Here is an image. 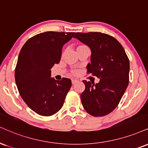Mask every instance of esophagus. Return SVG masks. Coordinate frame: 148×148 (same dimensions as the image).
<instances>
[{"instance_id": "obj_1", "label": "esophagus", "mask_w": 148, "mask_h": 148, "mask_svg": "<svg viewBox=\"0 0 148 148\" xmlns=\"http://www.w3.org/2000/svg\"><path fill=\"white\" fill-rule=\"evenodd\" d=\"M78 81H78L77 79H72V84H75V83H77Z\"/></svg>"}]
</instances>
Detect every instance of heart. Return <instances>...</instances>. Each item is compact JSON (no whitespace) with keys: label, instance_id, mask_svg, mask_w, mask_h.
<instances>
[{"label":"heart","instance_id":"heart-1","mask_svg":"<svg viewBox=\"0 0 148 148\" xmlns=\"http://www.w3.org/2000/svg\"><path fill=\"white\" fill-rule=\"evenodd\" d=\"M72 72H73V74H78V71L77 70H74Z\"/></svg>","mask_w":148,"mask_h":148}]
</instances>
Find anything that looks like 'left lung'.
Here are the masks:
<instances>
[{
	"instance_id": "1",
	"label": "left lung",
	"mask_w": 148,
	"mask_h": 148,
	"mask_svg": "<svg viewBox=\"0 0 148 148\" xmlns=\"http://www.w3.org/2000/svg\"><path fill=\"white\" fill-rule=\"evenodd\" d=\"M74 37L91 49L87 72L100 79L96 84L83 81L82 105L93 116H106L116 108L129 83V58L120 42L107 34L77 32Z\"/></svg>"
}]
</instances>
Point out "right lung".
Masks as SVG:
<instances>
[{"label":"right lung","instance_id":"right-lung-1","mask_svg":"<svg viewBox=\"0 0 148 148\" xmlns=\"http://www.w3.org/2000/svg\"><path fill=\"white\" fill-rule=\"evenodd\" d=\"M75 32H46L27 41L19 53L15 81L21 98L39 115L49 116L63 106L72 86L69 79L51 78V68L59 63L63 46Z\"/></svg>","mask_w":148,"mask_h":148}]
</instances>
